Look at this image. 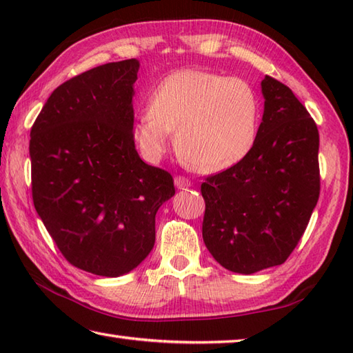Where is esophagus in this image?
Instances as JSON below:
<instances>
[{
	"instance_id": "esophagus-1",
	"label": "esophagus",
	"mask_w": 353,
	"mask_h": 353,
	"mask_svg": "<svg viewBox=\"0 0 353 353\" xmlns=\"http://www.w3.org/2000/svg\"><path fill=\"white\" fill-rule=\"evenodd\" d=\"M174 185L177 186L179 190H186V188H190V186H191V181H190V179L183 177V176H177V177H174Z\"/></svg>"
}]
</instances>
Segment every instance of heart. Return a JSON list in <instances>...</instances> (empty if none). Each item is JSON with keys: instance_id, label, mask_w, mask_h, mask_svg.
<instances>
[{"instance_id": "b5f03b06", "label": "heart", "mask_w": 353, "mask_h": 353, "mask_svg": "<svg viewBox=\"0 0 353 353\" xmlns=\"http://www.w3.org/2000/svg\"><path fill=\"white\" fill-rule=\"evenodd\" d=\"M147 109L133 124V139L150 162L168 152L171 132L186 163L203 172L239 162L256 141L259 100L244 79L176 71L154 88Z\"/></svg>"}]
</instances>
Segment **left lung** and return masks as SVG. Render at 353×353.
<instances>
[{"label":"left lung","mask_w":353,"mask_h":353,"mask_svg":"<svg viewBox=\"0 0 353 353\" xmlns=\"http://www.w3.org/2000/svg\"><path fill=\"white\" fill-rule=\"evenodd\" d=\"M264 115L252 150L201 183L203 241L234 273L281 265L301 241L320 194L319 130L288 86L261 81Z\"/></svg>","instance_id":"obj_1"}]
</instances>
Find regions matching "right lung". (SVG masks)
<instances>
[{
  "mask_svg": "<svg viewBox=\"0 0 353 353\" xmlns=\"http://www.w3.org/2000/svg\"><path fill=\"white\" fill-rule=\"evenodd\" d=\"M139 61L100 65L56 88L30 132L37 215L66 261L88 273L132 272L154 245V216L174 196L168 171L133 139Z\"/></svg>",
  "mask_w": 353,
  "mask_h": 353,
  "instance_id": "right-lung-1",
  "label": "right lung"
}]
</instances>
